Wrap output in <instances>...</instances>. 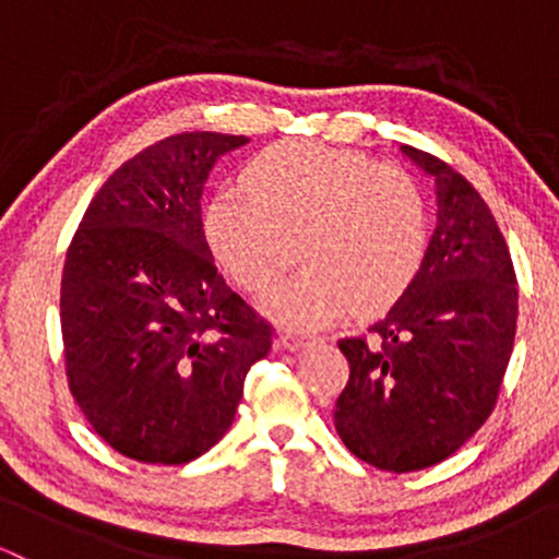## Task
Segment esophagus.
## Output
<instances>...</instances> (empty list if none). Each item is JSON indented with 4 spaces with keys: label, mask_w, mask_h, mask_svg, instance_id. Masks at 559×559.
Instances as JSON below:
<instances>
[{
    "label": "esophagus",
    "mask_w": 559,
    "mask_h": 559,
    "mask_svg": "<svg viewBox=\"0 0 559 559\" xmlns=\"http://www.w3.org/2000/svg\"><path fill=\"white\" fill-rule=\"evenodd\" d=\"M312 333H307V331H297V329H284L278 333V346L281 349H301V346H305L307 342H312Z\"/></svg>",
    "instance_id": "34e87169"
}]
</instances>
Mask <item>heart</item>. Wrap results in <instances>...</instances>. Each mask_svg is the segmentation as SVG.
<instances>
[{
  "mask_svg": "<svg viewBox=\"0 0 559 559\" xmlns=\"http://www.w3.org/2000/svg\"><path fill=\"white\" fill-rule=\"evenodd\" d=\"M241 189H221L202 215L217 265L247 294L284 278L294 247L305 273L262 301L297 325L391 310L418 275L428 210L400 168L312 141L267 146L243 168Z\"/></svg>",
  "mask_w": 559,
  "mask_h": 559,
  "instance_id": "heart-1",
  "label": "heart"
}]
</instances>
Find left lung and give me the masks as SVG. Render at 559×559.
I'll use <instances>...</instances> for the list:
<instances>
[{"instance_id": "8db88e82", "label": "left lung", "mask_w": 559, "mask_h": 559, "mask_svg": "<svg viewBox=\"0 0 559 559\" xmlns=\"http://www.w3.org/2000/svg\"><path fill=\"white\" fill-rule=\"evenodd\" d=\"M436 183V228L413 286L370 325L342 338L349 381L333 423L378 471L431 467L471 439L497 404L512 355L518 281L491 210L439 157L402 146Z\"/></svg>"}]
</instances>
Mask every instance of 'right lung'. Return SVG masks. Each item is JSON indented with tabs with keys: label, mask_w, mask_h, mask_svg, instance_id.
Here are the masks:
<instances>
[{
	"label": "right lung",
	"mask_w": 559,
	"mask_h": 559,
	"mask_svg": "<svg viewBox=\"0 0 559 559\" xmlns=\"http://www.w3.org/2000/svg\"><path fill=\"white\" fill-rule=\"evenodd\" d=\"M178 133L102 183L60 288L68 383L126 457L183 465L226 436L273 329L217 273L202 230L210 170L247 144Z\"/></svg>",
	"instance_id": "obj_1"
}]
</instances>
